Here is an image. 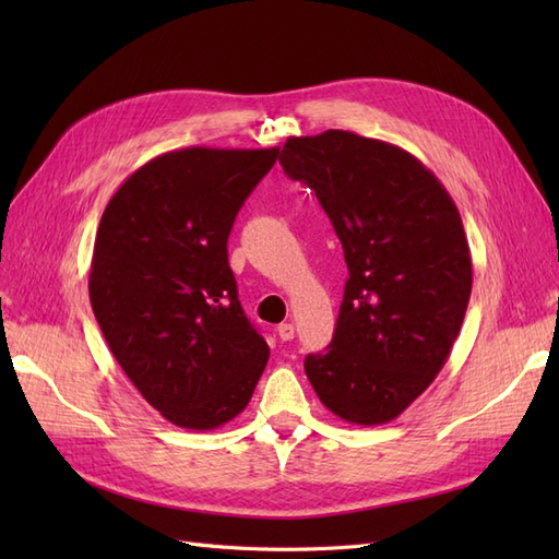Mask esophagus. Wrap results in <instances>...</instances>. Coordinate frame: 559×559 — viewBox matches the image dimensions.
Masks as SVG:
<instances>
[{
  "label": "esophagus",
  "instance_id": "34e87169",
  "mask_svg": "<svg viewBox=\"0 0 559 559\" xmlns=\"http://www.w3.org/2000/svg\"><path fill=\"white\" fill-rule=\"evenodd\" d=\"M277 335H280V341H294L296 326L292 324V321H284V324L277 326Z\"/></svg>",
  "mask_w": 559,
  "mask_h": 559
}]
</instances>
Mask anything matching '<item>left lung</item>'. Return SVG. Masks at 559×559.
<instances>
[{"label":"left lung","mask_w":559,"mask_h":559,"mask_svg":"<svg viewBox=\"0 0 559 559\" xmlns=\"http://www.w3.org/2000/svg\"><path fill=\"white\" fill-rule=\"evenodd\" d=\"M280 163L314 191L349 270L308 380L349 425H386L441 373L460 335L473 282L460 210L408 151L347 130L289 138Z\"/></svg>","instance_id":"left-lung-1"}]
</instances>
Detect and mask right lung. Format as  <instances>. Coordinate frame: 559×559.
I'll return each instance as SVG.
<instances>
[{"label": "right lung", "mask_w": 559, "mask_h": 559, "mask_svg": "<svg viewBox=\"0 0 559 559\" xmlns=\"http://www.w3.org/2000/svg\"><path fill=\"white\" fill-rule=\"evenodd\" d=\"M280 148L191 146L148 160L107 202L91 306L118 366L173 425L238 417L270 357L228 265V235Z\"/></svg>", "instance_id": "1"}]
</instances>
